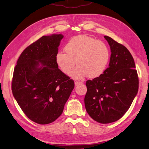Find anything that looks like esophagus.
<instances>
[{
  "label": "esophagus",
  "instance_id": "34e87169",
  "mask_svg": "<svg viewBox=\"0 0 149 149\" xmlns=\"http://www.w3.org/2000/svg\"><path fill=\"white\" fill-rule=\"evenodd\" d=\"M83 84V82H82L76 81V82H74V85H75V86H77V85H80V84Z\"/></svg>",
  "mask_w": 149,
  "mask_h": 149
}]
</instances>
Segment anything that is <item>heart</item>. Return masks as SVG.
Masks as SVG:
<instances>
[{"mask_svg": "<svg viewBox=\"0 0 149 149\" xmlns=\"http://www.w3.org/2000/svg\"><path fill=\"white\" fill-rule=\"evenodd\" d=\"M65 52L59 51L56 55V63L64 74L70 73L74 79H82L88 75L99 76L105 70L110 58L108 46L103 41L81 35L72 37L65 46Z\"/></svg>", "mask_w": 149, "mask_h": 149, "instance_id": "heart-1", "label": "heart"}]
</instances>
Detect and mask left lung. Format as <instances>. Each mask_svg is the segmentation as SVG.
I'll return each instance as SVG.
<instances>
[{
  "label": "left lung",
  "instance_id": "8db88e82",
  "mask_svg": "<svg viewBox=\"0 0 149 149\" xmlns=\"http://www.w3.org/2000/svg\"><path fill=\"white\" fill-rule=\"evenodd\" d=\"M111 48L109 67L103 74L86 82L84 102L86 112L102 124L121 118L130 108L138 91V76L134 59L128 49L104 36Z\"/></svg>",
  "mask_w": 149,
  "mask_h": 149
}]
</instances>
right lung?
I'll use <instances>...</instances> for the list:
<instances>
[{
  "label": "right lung",
  "instance_id": "add662e5",
  "mask_svg": "<svg viewBox=\"0 0 149 149\" xmlns=\"http://www.w3.org/2000/svg\"><path fill=\"white\" fill-rule=\"evenodd\" d=\"M62 34L42 36L21 54L14 70L12 91L17 103L31 120L47 125L56 120L74 87L58 68L56 55Z\"/></svg>",
  "mask_w": 149,
  "mask_h": 149
}]
</instances>
